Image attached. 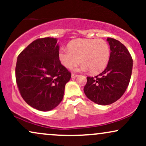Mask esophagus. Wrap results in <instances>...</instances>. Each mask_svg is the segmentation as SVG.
Masks as SVG:
<instances>
[{
    "instance_id": "obj_1",
    "label": "esophagus",
    "mask_w": 146,
    "mask_h": 146,
    "mask_svg": "<svg viewBox=\"0 0 146 146\" xmlns=\"http://www.w3.org/2000/svg\"><path fill=\"white\" fill-rule=\"evenodd\" d=\"M78 74H75V73H72L71 74V78H76V77H78Z\"/></svg>"
}]
</instances>
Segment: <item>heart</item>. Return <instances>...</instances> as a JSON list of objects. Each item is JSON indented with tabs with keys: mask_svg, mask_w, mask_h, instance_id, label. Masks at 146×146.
<instances>
[{
	"mask_svg": "<svg viewBox=\"0 0 146 146\" xmlns=\"http://www.w3.org/2000/svg\"><path fill=\"white\" fill-rule=\"evenodd\" d=\"M58 58L66 68H72L80 63V70H88L98 74L105 69L110 59V47L102 39H76L68 45V50L61 48Z\"/></svg>",
	"mask_w": 146,
	"mask_h": 146,
	"instance_id": "heart-1",
	"label": "heart"
}]
</instances>
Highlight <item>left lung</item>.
Segmentation results:
<instances>
[{
	"instance_id": "obj_1",
	"label": "left lung",
	"mask_w": 146,
	"mask_h": 146,
	"mask_svg": "<svg viewBox=\"0 0 146 146\" xmlns=\"http://www.w3.org/2000/svg\"><path fill=\"white\" fill-rule=\"evenodd\" d=\"M110 56L106 68L97 76L87 77L84 88L86 96L100 105L111 104L125 93L131 78L132 59L122 43L112 38H107Z\"/></svg>"
}]
</instances>
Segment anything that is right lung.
I'll return each mask as SVG.
<instances>
[{"label": "right lung", "instance_id": "obj_1", "mask_svg": "<svg viewBox=\"0 0 146 146\" xmlns=\"http://www.w3.org/2000/svg\"><path fill=\"white\" fill-rule=\"evenodd\" d=\"M54 38L37 39L19 54L16 84L22 98L41 111L55 108L63 99L71 73L58 58L59 45Z\"/></svg>", "mask_w": 146, "mask_h": 146}]
</instances>
